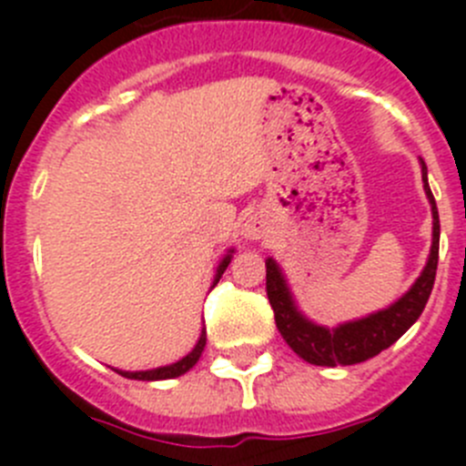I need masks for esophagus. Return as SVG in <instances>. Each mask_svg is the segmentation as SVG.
Instances as JSON below:
<instances>
[{
	"label": "esophagus",
	"instance_id": "1",
	"mask_svg": "<svg viewBox=\"0 0 466 466\" xmlns=\"http://www.w3.org/2000/svg\"><path fill=\"white\" fill-rule=\"evenodd\" d=\"M268 232H270V225L263 214H250L241 225V237L246 241H259Z\"/></svg>",
	"mask_w": 466,
	"mask_h": 466
}]
</instances>
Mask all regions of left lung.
Returning a JSON list of instances; mask_svg holds the SVG:
<instances>
[{"label": "left lung", "mask_w": 466, "mask_h": 466, "mask_svg": "<svg viewBox=\"0 0 466 466\" xmlns=\"http://www.w3.org/2000/svg\"><path fill=\"white\" fill-rule=\"evenodd\" d=\"M420 164L421 182H424L426 198H429L431 214H433V243H431V255L421 275L388 309H380V311L370 313L359 320L342 322L338 327H324V324L309 320L299 311L279 263L272 257L266 259V290L272 311H275L277 329H279L281 338L289 342L290 350L307 363L322 365V368L363 363L394 345L424 311L435 284L437 255H440V216H437L435 198L431 194L424 159H420Z\"/></svg>", "instance_id": "left-lung-1"}]
</instances>
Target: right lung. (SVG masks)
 Masks as SVG:
<instances>
[{"instance_id":"right-lung-1","label":"right lung","mask_w":466,"mask_h":466,"mask_svg":"<svg viewBox=\"0 0 466 466\" xmlns=\"http://www.w3.org/2000/svg\"><path fill=\"white\" fill-rule=\"evenodd\" d=\"M232 257H234V248H229L228 255H225L223 259H220L218 268H216V275H214V281H211V286L218 284L220 275H223V272L228 270V266H229V261H232ZM205 345H207V331H205V327H203V331H200L198 342H196V347L189 351V354L185 356V359L176 360V363H171V365H164V368L142 370V372H126V370H115V372L121 374V377L135 379V380H164V379L182 377V374L189 372V370L194 368L196 363H198V359H200V356H203Z\"/></svg>"}]
</instances>
